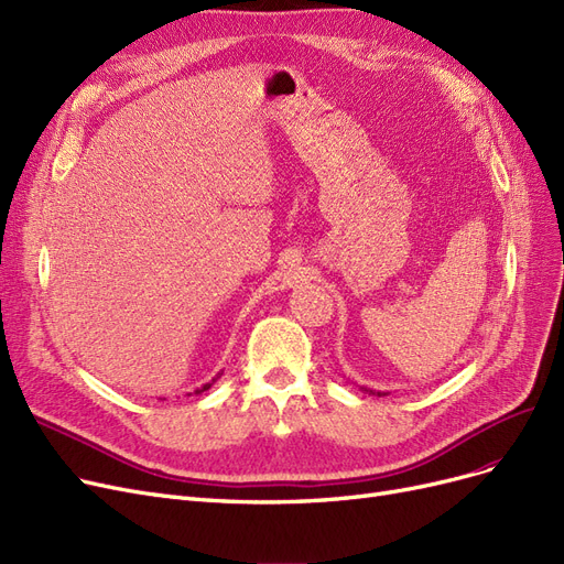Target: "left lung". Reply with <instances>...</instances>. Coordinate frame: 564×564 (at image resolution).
<instances>
[{
  "label": "left lung",
  "mask_w": 564,
  "mask_h": 564,
  "mask_svg": "<svg viewBox=\"0 0 564 564\" xmlns=\"http://www.w3.org/2000/svg\"><path fill=\"white\" fill-rule=\"evenodd\" d=\"M360 391H366V393H372V395H384L381 391H372V389H366V387H360Z\"/></svg>",
  "instance_id": "1"
}]
</instances>
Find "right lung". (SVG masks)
Instances as JSON below:
<instances>
[{"label":"right lung","instance_id":"1","mask_svg":"<svg viewBox=\"0 0 564 564\" xmlns=\"http://www.w3.org/2000/svg\"><path fill=\"white\" fill-rule=\"evenodd\" d=\"M220 375H223V372H217V375H215V377H213L210 381H206V384H204V387H198V389H196L194 393H204V391H208V389H210V387L215 384V381H217V377H220Z\"/></svg>","mask_w":564,"mask_h":564}]
</instances>
